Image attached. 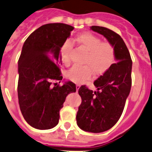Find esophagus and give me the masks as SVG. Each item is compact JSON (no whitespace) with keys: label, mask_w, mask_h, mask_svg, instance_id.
I'll return each instance as SVG.
<instances>
[{"label":"esophagus","mask_w":152,"mask_h":152,"mask_svg":"<svg viewBox=\"0 0 152 152\" xmlns=\"http://www.w3.org/2000/svg\"><path fill=\"white\" fill-rule=\"evenodd\" d=\"M80 85L79 84V83H77V84H76V89H77V91H78V89H80Z\"/></svg>","instance_id":"esophagus-1"}]
</instances>
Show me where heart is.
I'll return each instance as SVG.
<instances>
[{"mask_svg":"<svg viewBox=\"0 0 152 152\" xmlns=\"http://www.w3.org/2000/svg\"><path fill=\"white\" fill-rule=\"evenodd\" d=\"M78 47L86 51L82 63L85 66H75L66 73V77L75 83H82L88 80L92 75L102 74L114 63L115 51L113 45L107 42H102L100 38L89 33H83L74 39ZM72 44L66 41L60 48V55L66 66L70 65V55Z\"/></svg>","mask_w":152,"mask_h":152,"instance_id":"1","label":"heart"}]
</instances>
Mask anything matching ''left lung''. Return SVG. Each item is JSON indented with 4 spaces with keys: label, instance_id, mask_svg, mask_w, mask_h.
I'll return each mask as SVG.
<instances>
[{
    "label": "left lung",
    "instance_id": "8db88e82",
    "mask_svg": "<svg viewBox=\"0 0 152 152\" xmlns=\"http://www.w3.org/2000/svg\"><path fill=\"white\" fill-rule=\"evenodd\" d=\"M90 30L103 35L113 45L116 63L94 81L97 91L81 86L78 93L82 99L76 120L84 131L101 133L110 129L120 118L131 88L132 60L129 50L120 36L99 26Z\"/></svg>",
    "mask_w": 152,
    "mask_h": 152
}]
</instances>
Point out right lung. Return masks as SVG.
<instances>
[{
    "instance_id": "right-lung-1",
    "label": "right lung",
    "mask_w": 152,
    "mask_h": 152,
    "mask_svg": "<svg viewBox=\"0 0 152 152\" xmlns=\"http://www.w3.org/2000/svg\"><path fill=\"white\" fill-rule=\"evenodd\" d=\"M74 27L63 23L41 26L23 45L18 63V97L26 122L39 130L53 128L58 124L60 110L69 93L76 92L71 81L63 86L60 69V48L70 37Z\"/></svg>"
}]
</instances>
